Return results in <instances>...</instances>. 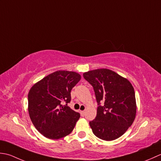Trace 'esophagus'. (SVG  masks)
Returning a JSON list of instances; mask_svg holds the SVG:
<instances>
[{
	"label": "esophagus",
	"instance_id": "34e87169",
	"mask_svg": "<svg viewBox=\"0 0 161 161\" xmlns=\"http://www.w3.org/2000/svg\"><path fill=\"white\" fill-rule=\"evenodd\" d=\"M85 110H81L80 111V113H81V114H82V115H83V116H84L85 115Z\"/></svg>",
	"mask_w": 161,
	"mask_h": 161
}]
</instances>
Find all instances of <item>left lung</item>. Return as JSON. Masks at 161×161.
<instances>
[{
    "instance_id": "obj_1",
    "label": "left lung",
    "mask_w": 161,
    "mask_h": 161,
    "mask_svg": "<svg viewBox=\"0 0 161 161\" xmlns=\"http://www.w3.org/2000/svg\"><path fill=\"white\" fill-rule=\"evenodd\" d=\"M83 77L93 87L99 106L96 117L90 122L93 133L106 141L121 137L132 125L136 114L132 85L108 69L85 72Z\"/></svg>"
}]
</instances>
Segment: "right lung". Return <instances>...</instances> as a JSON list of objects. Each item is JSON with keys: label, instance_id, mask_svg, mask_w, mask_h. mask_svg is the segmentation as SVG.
Listing matches in <instances>:
<instances>
[{"label": "right lung", "instance_id": "add662e5", "mask_svg": "<svg viewBox=\"0 0 161 161\" xmlns=\"http://www.w3.org/2000/svg\"><path fill=\"white\" fill-rule=\"evenodd\" d=\"M80 80V75L76 72L57 71L35 83L29 91V115L36 129L44 137L58 140L74 129L80 115L67 103L71 99L72 88Z\"/></svg>", "mask_w": 161, "mask_h": 161}]
</instances>
